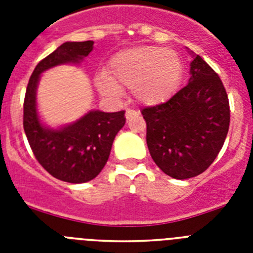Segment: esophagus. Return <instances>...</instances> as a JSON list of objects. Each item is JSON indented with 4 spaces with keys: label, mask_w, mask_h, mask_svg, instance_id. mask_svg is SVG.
I'll return each mask as SVG.
<instances>
[{
    "label": "esophagus",
    "mask_w": 253,
    "mask_h": 253,
    "mask_svg": "<svg viewBox=\"0 0 253 253\" xmlns=\"http://www.w3.org/2000/svg\"><path fill=\"white\" fill-rule=\"evenodd\" d=\"M135 115V111L134 110H130V109H128V110H126V113H125V118H126V119H130V118H133V116Z\"/></svg>",
    "instance_id": "34e87169"
}]
</instances>
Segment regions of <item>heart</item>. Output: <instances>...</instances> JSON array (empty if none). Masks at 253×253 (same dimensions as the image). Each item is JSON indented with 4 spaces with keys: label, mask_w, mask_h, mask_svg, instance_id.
Wrapping results in <instances>:
<instances>
[{
    "label": "heart",
    "mask_w": 253,
    "mask_h": 253,
    "mask_svg": "<svg viewBox=\"0 0 253 253\" xmlns=\"http://www.w3.org/2000/svg\"><path fill=\"white\" fill-rule=\"evenodd\" d=\"M182 64L175 51L158 46H138L114 55L107 76L99 78L100 90L109 96L120 93V87L131 88L134 99L147 106L166 102L177 90Z\"/></svg>",
    "instance_id": "heart-1"
}]
</instances>
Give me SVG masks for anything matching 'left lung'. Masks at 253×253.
I'll list each match as a JSON object with an SVG mask.
<instances>
[{"label": "left lung", "mask_w": 253, "mask_h": 253, "mask_svg": "<svg viewBox=\"0 0 253 253\" xmlns=\"http://www.w3.org/2000/svg\"><path fill=\"white\" fill-rule=\"evenodd\" d=\"M189 84L166 102L142 109L154 163L177 180L195 177L214 162L227 137L231 110L218 73L195 55Z\"/></svg>", "instance_id": "obj_1"}]
</instances>
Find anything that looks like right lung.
Returning <instances> with one entry per match:
<instances>
[{"instance_id": "1", "label": "right lung", "mask_w": 253, "mask_h": 253, "mask_svg": "<svg viewBox=\"0 0 253 253\" xmlns=\"http://www.w3.org/2000/svg\"><path fill=\"white\" fill-rule=\"evenodd\" d=\"M93 42H68L42 59L29 80L24 99V130L38 162L53 177L71 184L92 180L104 169L114 138L125 124V111H90L72 125L50 130L40 124L35 92L40 73L57 64L78 62L92 50Z\"/></svg>"}]
</instances>
